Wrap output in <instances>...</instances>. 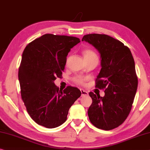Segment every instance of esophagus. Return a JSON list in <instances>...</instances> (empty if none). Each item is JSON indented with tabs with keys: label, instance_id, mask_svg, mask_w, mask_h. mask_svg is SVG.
Masks as SVG:
<instances>
[{
	"label": "esophagus",
	"instance_id": "obj_1",
	"mask_svg": "<svg viewBox=\"0 0 150 150\" xmlns=\"http://www.w3.org/2000/svg\"><path fill=\"white\" fill-rule=\"evenodd\" d=\"M81 96H88V92L85 91L83 89H81Z\"/></svg>",
	"mask_w": 150,
	"mask_h": 150
}]
</instances>
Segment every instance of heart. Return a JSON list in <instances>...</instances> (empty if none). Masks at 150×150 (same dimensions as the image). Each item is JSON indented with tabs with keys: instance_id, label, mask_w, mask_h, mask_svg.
I'll return each mask as SVG.
<instances>
[{
	"instance_id": "b5f03b06",
	"label": "heart",
	"mask_w": 150,
	"mask_h": 150,
	"mask_svg": "<svg viewBox=\"0 0 150 150\" xmlns=\"http://www.w3.org/2000/svg\"><path fill=\"white\" fill-rule=\"evenodd\" d=\"M84 55V58H87V57H96L97 54L95 53L94 51H93L92 50L87 49H85L83 52ZM85 78H83L82 77H77L74 79L75 82L76 83L79 84V85H84L85 82Z\"/></svg>"
}]
</instances>
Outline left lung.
<instances>
[{"label": "left lung", "mask_w": 150, "mask_h": 150, "mask_svg": "<svg viewBox=\"0 0 150 150\" xmlns=\"http://www.w3.org/2000/svg\"><path fill=\"white\" fill-rule=\"evenodd\" d=\"M93 45L100 54L101 67L96 87L105 89L101 97L89 93L92 104L88 109L89 120L103 130L117 127L126 120L137 91V77L129 49L107 35H84L82 41Z\"/></svg>", "instance_id": "8db88e82"}]
</instances>
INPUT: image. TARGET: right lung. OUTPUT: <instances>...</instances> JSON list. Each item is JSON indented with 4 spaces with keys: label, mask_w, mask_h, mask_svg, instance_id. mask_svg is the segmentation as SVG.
Returning a JSON list of instances; mask_svg holds the SVG:
<instances>
[{
    "label": "right lung",
    "mask_w": 150,
    "mask_h": 150,
    "mask_svg": "<svg viewBox=\"0 0 150 150\" xmlns=\"http://www.w3.org/2000/svg\"><path fill=\"white\" fill-rule=\"evenodd\" d=\"M79 38L45 34L28 44L18 69L21 97L37 124L54 128L65 122L69 110L81 95L77 87L62 91L54 83L65 69L67 56Z\"/></svg>",
    "instance_id": "obj_1"
}]
</instances>
